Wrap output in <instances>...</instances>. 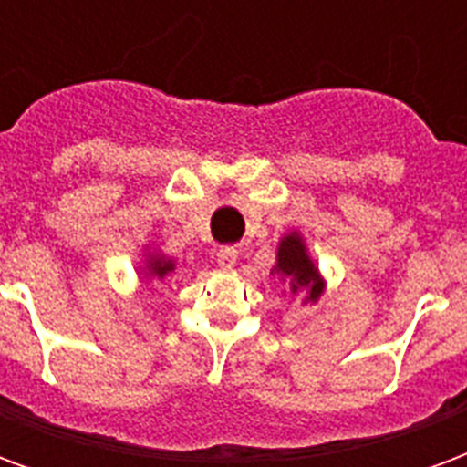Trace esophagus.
<instances>
[{
    "mask_svg": "<svg viewBox=\"0 0 467 467\" xmlns=\"http://www.w3.org/2000/svg\"><path fill=\"white\" fill-rule=\"evenodd\" d=\"M217 263H220L223 270H233L234 265H237V250L230 247V244L220 247V250H217Z\"/></svg>",
    "mask_w": 467,
    "mask_h": 467,
    "instance_id": "34e87169",
    "label": "esophagus"
}]
</instances>
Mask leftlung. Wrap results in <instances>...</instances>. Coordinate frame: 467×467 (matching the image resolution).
Masks as SVG:
<instances>
[{"instance_id":"8db88e82","label":"left lung","mask_w":467,"mask_h":467,"mask_svg":"<svg viewBox=\"0 0 467 467\" xmlns=\"http://www.w3.org/2000/svg\"><path fill=\"white\" fill-rule=\"evenodd\" d=\"M273 273L283 277L285 283L290 285V293H307L305 303H315L325 290V283L317 267L307 254L305 240L300 233H287L277 244V265L273 267Z\"/></svg>"}]
</instances>
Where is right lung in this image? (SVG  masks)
Listing matches in <instances>:
<instances>
[{
  "mask_svg": "<svg viewBox=\"0 0 467 467\" xmlns=\"http://www.w3.org/2000/svg\"><path fill=\"white\" fill-rule=\"evenodd\" d=\"M147 275L150 277H157V280H162L164 275H170L174 270V260H167L162 254H150V260H147Z\"/></svg>",
  "mask_w": 467,
  "mask_h": 467,
  "instance_id": "obj_1",
  "label": "right lung"
}]
</instances>
